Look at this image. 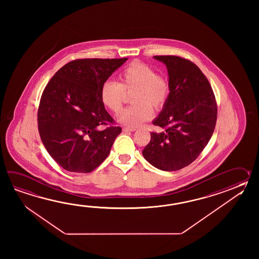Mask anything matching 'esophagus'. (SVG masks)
Returning <instances> with one entry per match:
<instances>
[{"mask_svg":"<svg viewBox=\"0 0 259 259\" xmlns=\"http://www.w3.org/2000/svg\"><path fill=\"white\" fill-rule=\"evenodd\" d=\"M124 132H135L136 131V128L135 127H123V130H122Z\"/></svg>","mask_w":259,"mask_h":259,"instance_id":"1","label":"esophagus"}]
</instances>
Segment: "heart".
Here are the masks:
<instances>
[{
	"label": "heart",
	"mask_w": 259,
	"mask_h": 259,
	"mask_svg": "<svg viewBox=\"0 0 259 259\" xmlns=\"http://www.w3.org/2000/svg\"><path fill=\"white\" fill-rule=\"evenodd\" d=\"M119 82L105 81L101 90L103 105L111 112L118 114L123 108L125 94H132V106L123 111L117 121L127 127H136L149 120L153 110L164 107L170 94L166 77L157 75L154 68L134 61L119 73Z\"/></svg>",
	"instance_id": "obj_1"
}]
</instances>
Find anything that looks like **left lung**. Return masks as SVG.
Wrapping results in <instances>:
<instances>
[{
	"label": "left lung",
	"mask_w": 259,
	"mask_h": 259,
	"mask_svg": "<svg viewBox=\"0 0 259 259\" xmlns=\"http://www.w3.org/2000/svg\"><path fill=\"white\" fill-rule=\"evenodd\" d=\"M167 70L170 94L153 124L165 131L151 133L143 155L160 170L175 171L198 157L214 132L215 95L198 66L179 56H154Z\"/></svg>",
	"instance_id": "obj_1"
}]
</instances>
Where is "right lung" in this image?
I'll list each match as a JSON object with an SVG mask.
<instances>
[{"label":"right lung","instance_id":"1","mask_svg":"<svg viewBox=\"0 0 259 259\" xmlns=\"http://www.w3.org/2000/svg\"><path fill=\"white\" fill-rule=\"evenodd\" d=\"M127 60L71 61L44 89L38 111L39 135L47 152L64 169L89 173L108 156L121 127L100 128L114 122L102 103L101 90Z\"/></svg>","mask_w":259,"mask_h":259}]
</instances>
